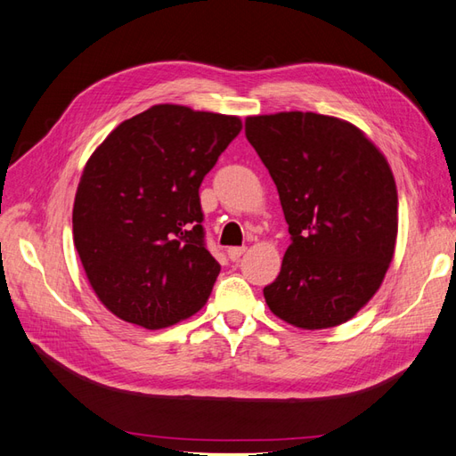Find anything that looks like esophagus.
Returning a JSON list of instances; mask_svg holds the SVG:
<instances>
[{
    "mask_svg": "<svg viewBox=\"0 0 456 456\" xmlns=\"http://www.w3.org/2000/svg\"><path fill=\"white\" fill-rule=\"evenodd\" d=\"M245 247H231L229 250H227V256L232 260V262H235V260H239L240 256H242V254H245Z\"/></svg>",
    "mask_w": 456,
    "mask_h": 456,
    "instance_id": "1",
    "label": "esophagus"
}]
</instances>
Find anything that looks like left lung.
Here are the masks:
<instances>
[{"label":"left lung","mask_w":456,"mask_h":456,"mask_svg":"<svg viewBox=\"0 0 456 456\" xmlns=\"http://www.w3.org/2000/svg\"><path fill=\"white\" fill-rule=\"evenodd\" d=\"M245 134L278 188L291 245L270 311L305 330L352 319L373 297L398 232L395 176L367 135L316 112L248 116Z\"/></svg>","instance_id":"8db88e82"}]
</instances>
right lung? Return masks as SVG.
<instances>
[{
    "instance_id": "1",
    "label": "right lung",
    "mask_w": 456,
    "mask_h": 456,
    "mask_svg": "<svg viewBox=\"0 0 456 456\" xmlns=\"http://www.w3.org/2000/svg\"><path fill=\"white\" fill-rule=\"evenodd\" d=\"M242 128L237 116L155 104L114 128L73 204V242L93 291L147 330L206 305L219 262L204 240L200 184Z\"/></svg>"
}]
</instances>
